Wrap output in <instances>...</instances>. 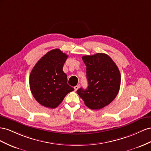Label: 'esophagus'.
<instances>
[{"mask_svg":"<svg viewBox=\"0 0 151 151\" xmlns=\"http://www.w3.org/2000/svg\"><path fill=\"white\" fill-rule=\"evenodd\" d=\"M78 88H79V85H76V86H75V87H74V88H75V91H76V90L78 89Z\"/></svg>","mask_w":151,"mask_h":151,"instance_id":"1","label":"esophagus"}]
</instances>
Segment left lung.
Wrapping results in <instances>:
<instances>
[{"instance_id": "obj_1", "label": "left lung", "mask_w": 151, "mask_h": 151, "mask_svg": "<svg viewBox=\"0 0 151 151\" xmlns=\"http://www.w3.org/2000/svg\"><path fill=\"white\" fill-rule=\"evenodd\" d=\"M87 66V89L76 92L85 104L92 109H100L109 104L117 96L121 84V75L116 64L108 55L97 53L84 55Z\"/></svg>"}]
</instances>
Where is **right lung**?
<instances>
[{"mask_svg":"<svg viewBox=\"0 0 151 151\" xmlns=\"http://www.w3.org/2000/svg\"><path fill=\"white\" fill-rule=\"evenodd\" d=\"M68 55L59 49L51 50L38 61L29 75V88L33 96L42 106L54 109L74 88L67 83L63 71Z\"/></svg>","mask_w":151,"mask_h":151,"instance_id":"right-lung-1","label":"right lung"}]
</instances>
